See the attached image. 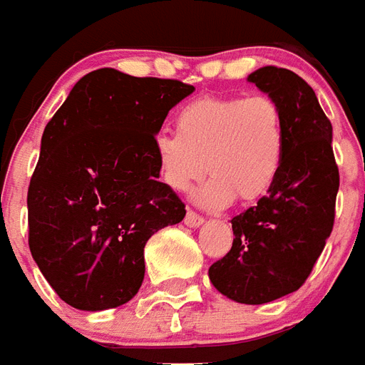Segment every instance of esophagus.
<instances>
[{
  "label": "esophagus",
  "instance_id": "34e87169",
  "mask_svg": "<svg viewBox=\"0 0 365 365\" xmlns=\"http://www.w3.org/2000/svg\"><path fill=\"white\" fill-rule=\"evenodd\" d=\"M185 223L188 225V227H198V225L204 223V217H202L200 213L194 212V210H188V212H186Z\"/></svg>",
  "mask_w": 365,
  "mask_h": 365
}]
</instances>
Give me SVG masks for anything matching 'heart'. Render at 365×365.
<instances>
[{
	"label": "heart",
	"mask_w": 365,
	"mask_h": 365,
	"mask_svg": "<svg viewBox=\"0 0 365 365\" xmlns=\"http://www.w3.org/2000/svg\"><path fill=\"white\" fill-rule=\"evenodd\" d=\"M177 133L153 142L161 182L188 192L205 173L196 200L223 207L235 198L252 204L279 179L287 152L283 108L271 96H204L188 101L175 117Z\"/></svg>",
	"instance_id": "obj_1"
}]
</instances>
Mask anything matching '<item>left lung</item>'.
I'll list each match as a JSON object with an SVG mask.
<instances>
[{
	"mask_svg": "<svg viewBox=\"0 0 365 365\" xmlns=\"http://www.w3.org/2000/svg\"><path fill=\"white\" fill-rule=\"evenodd\" d=\"M283 108L287 152L257 205L231 219V250L210 267L213 287L240 304H265L306 283L335 223L339 167L333 127L308 82L289 68L248 76Z\"/></svg>",
	"mask_w": 365,
	"mask_h": 365,
	"instance_id": "left-lung-1",
	"label": "left lung"
}]
</instances>
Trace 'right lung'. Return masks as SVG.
<instances>
[{"label":"right lung","mask_w":365,"mask_h":365,"mask_svg":"<svg viewBox=\"0 0 365 365\" xmlns=\"http://www.w3.org/2000/svg\"><path fill=\"white\" fill-rule=\"evenodd\" d=\"M194 86L100 68L82 76L43 128L29 185V246L63 302L100 312L144 281V246L180 223L185 204L160 182L155 134Z\"/></svg>","instance_id":"right-lung-1"}]
</instances>
